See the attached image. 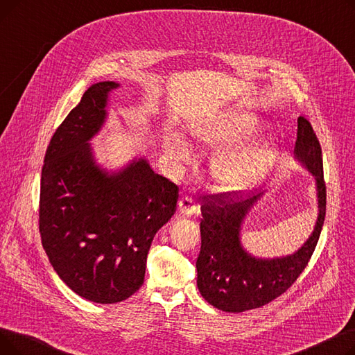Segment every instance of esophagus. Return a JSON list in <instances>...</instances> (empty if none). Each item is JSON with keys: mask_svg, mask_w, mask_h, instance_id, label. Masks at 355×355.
Returning <instances> with one entry per match:
<instances>
[{"mask_svg": "<svg viewBox=\"0 0 355 355\" xmlns=\"http://www.w3.org/2000/svg\"><path fill=\"white\" fill-rule=\"evenodd\" d=\"M178 207H180V213L182 216H191L198 210V206L196 200L191 196H184L182 198H180L178 201Z\"/></svg>", "mask_w": 355, "mask_h": 355, "instance_id": "34e87169", "label": "esophagus"}]
</instances>
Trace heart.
<instances>
[{"instance_id": "heart-1", "label": "heart", "mask_w": 355, "mask_h": 355, "mask_svg": "<svg viewBox=\"0 0 355 355\" xmlns=\"http://www.w3.org/2000/svg\"><path fill=\"white\" fill-rule=\"evenodd\" d=\"M259 119L248 112H236L217 121H201L191 125L193 137L204 145H218L250 138L257 132ZM166 154L174 162L185 164L191 158V146L185 138L170 130L164 138ZM276 161V146L263 139L233 151L220 153L213 162V175L225 191H241L262 181Z\"/></svg>"}]
</instances>
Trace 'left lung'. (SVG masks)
I'll return each instance as SVG.
<instances>
[{
    "instance_id": "1",
    "label": "left lung",
    "mask_w": 355,
    "mask_h": 355,
    "mask_svg": "<svg viewBox=\"0 0 355 355\" xmlns=\"http://www.w3.org/2000/svg\"><path fill=\"white\" fill-rule=\"evenodd\" d=\"M295 157L315 177L320 213L312 234L293 254L260 259L249 254L240 243L245 217L263 193L250 198H243L240 191L202 197L197 286L204 300L214 308L243 312L263 306L285 293L306 268L325 220L327 187L321 145L304 116L297 118Z\"/></svg>"
}]
</instances>
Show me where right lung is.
<instances>
[{
	"label": "right lung",
	"mask_w": 355,
	"mask_h": 355,
	"mask_svg": "<svg viewBox=\"0 0 355 355\" xmlns=\"http://www.w3.org/2000/svg\"><path fill=\"white\" fill-rule=\"evenodd\" d=\"M119 85H92L55 129L40 182L39 229L53 269L79 296L115 304L144 284L157 232L177 209L178 187L134 159L109 174L89 141L106 119L107 95Z\"/></svg>",
	"instance_id": "add662e5"
}]
</instances>
